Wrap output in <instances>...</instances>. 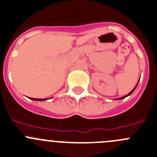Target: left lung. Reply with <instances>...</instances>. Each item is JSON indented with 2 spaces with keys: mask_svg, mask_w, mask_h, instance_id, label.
<instances>
[{
  "mask_svg": "<svg viewBox=\"0 0 157 157\" xmlns=\"http://www.w3.org/2000/svg\"><path fill=\"white\" fill-rule=\"evenodd\" d=\"M138 83H137V85H136V86H135V87H134V89H133L132 90L130 91V93H129V94H127V95H126V96H124V97H122V98H118V99H119V100H120V99H123V98H127V96L130 95V94H132V93H133V92H134V90H135V88H136V87H137V86H138Z\"/></svg>",
  "mask_w": 157,
  "mask_h": 157,
  "instance_id": "8db88e82",
  "label": "left lung"
}]
</instances>
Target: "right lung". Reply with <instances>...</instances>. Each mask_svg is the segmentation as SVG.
<instances>
[{
  "label": "right lung",
  "mask_w": 157,
  "mask_h": 157,
  "mask_svg": "<svg viewBox=\"0 0 157 157\" xmlns=\"http://www.w3.org/2000/svg\"><path fill=\"white\" fill-rule=\"evenodd\" d=\"M31 100H34V101H46V98H44V99H39V98H31Z\"/></svg>",
  "instance_id": "1"
}]
</instances>
